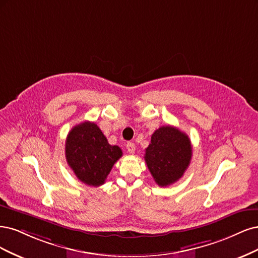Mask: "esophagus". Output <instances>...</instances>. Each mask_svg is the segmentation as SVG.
<instances>
[{"label":"esophagus","mask_w":258,"mask_h":258,"mask_svg":"<svg viewBox=\"0 0 258 258\" xmlns=\"http://www.w3.org/2000/svg\"><path fill=\"white\" fill-rule=\"evenodd\" d=\"M126 149H127V152H128V153L133 154V153L135 152L136 147H135V145L133 144V143H127V144H126Z\"/></svg>","instance_id":"1"}]
</instances>
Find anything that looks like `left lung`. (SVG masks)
I'll use <instances>...</instances> for the list:
<instances>
[{"label": "left lung", "instance_id": "8db88e82", "mask_svg": "<svg viewBox=\"0 0 258 258\" xmlns=\"http://www.w3.org/2000/svg\"><path fill=\"white\" fill-rule=\"evenodd\" d=\"M192 159V145L185 133L166 125L156 130L146 149L145 161L154 181L160 186L177 182Z\"/></svg>", "mask_w": 258, "mask_h": 258}]
</instances>
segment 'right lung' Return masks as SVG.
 <instances>
[{
    "label": "right lung",
    "mask_w": 258,
    "mask_h": 258,
    "mask_svg": "<svg viewBox=\"0 0 258 258\" xmlns=\"http://www.w3.org/2000/svg\"><path fill=\"white\" fill-rule=\"evenodd\" d=\"M65 156L76 177L90 186L105 183L112 166L122 156L118 146H111L94 122L74 126L65 143Z\"/></svg>",
    "instance_id": "right-lung-1"
}]
</instances>
